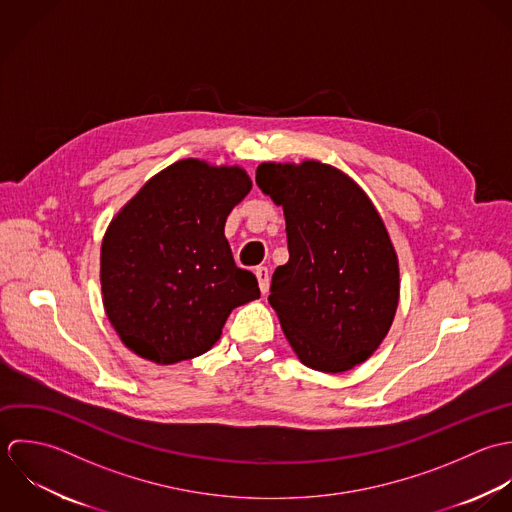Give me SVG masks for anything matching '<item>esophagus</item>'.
Returning <instances> with one entry per match:
<instances>
[{"instance_id":"obj_1","label":"esophagus","mask_w":512,"mask_h":512,"mask_svg":"<svg viewBox=\"0 0 512 512\" xmlns=\"http://www.w3.org/2000/svg\"><path fill=\"white\" fill-rule=\"evenodd\" d=\"M255 277H257V281H259V289H261V293L265 295V293L269 291V283H271L269 269H267V267H257V269H255Z\"/></svg>"}]
</instances>
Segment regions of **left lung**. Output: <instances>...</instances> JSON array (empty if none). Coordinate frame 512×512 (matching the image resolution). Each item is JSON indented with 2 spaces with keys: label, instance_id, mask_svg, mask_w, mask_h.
I'll return each instance as SVG.
<instances>
[{
  "label": "left lung",
  "instance_id": "left-lung-1",
  "mask_svg": "<svg viewBox=\"0 0 512 512\" xmlns=\"http://www.w3.org/2000/svg\"><path fill=\"white\" fill-rule=\"evenodd\" d=\"M263 194L283 205L289 261L275 269L269 303L299 360L340 374L386 338L400 301L398 255L378 209L334 166L263 162Z\"/></svg>",
  "mask_w": 512,
  "mask_h": 512
}]
</instances>
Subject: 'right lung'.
Wrapping results in <instances>:
<instances>
[{
	"label": "right lung",
	"mask_w": 512,
	"mask_h": 512,
	"mask_svg": "<svg viewBox=\"0 0 512 512\" xmlns=\"http://www.w3.org/2000/svg\"><path fill=\"white\" fill-rule=\"evenodd\" d=\"M251 186L239 166L188 158L150 178L110 221L104 310L134 354L156 364L196 358L219 340L233 308L261 297L223 233Z\"/></svg>",
	"instance_id": "right-lung-1"
}]
</instances>
